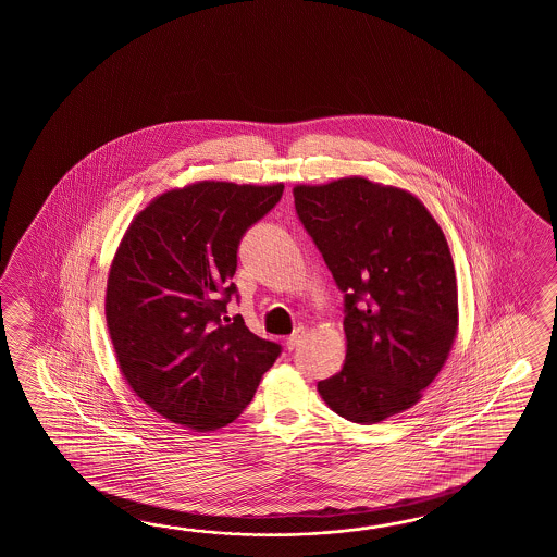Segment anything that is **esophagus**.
<instances>
[{"instance_id": "esophagus-1", "label": "esophagus", "mask_w": 557, "mask_h": 557, "mask_svg": "<svg viewBox=\"0 0 557 557\" xmlns=\"http://www.w3.org/2000/svg\"><path fill=\"white\" fill-rule=\"evenodd\" d=\"M305 336H307V331H305L302 326H298V329H295V332L286 338V348H288V350H295V348H298L300 343L305 341Z\"/></svg>"}]
</instances>
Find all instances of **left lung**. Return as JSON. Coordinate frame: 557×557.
Listing matches in <instances>:
<instances>
[{
  "mask_svg": "<svg viewBox=\"0 0 557 557\" xmlns=\"http://www.w3.org/2000/svg\"><path fill=\"white\" fill-rule=\"evenodd\" d=\"M298 221L344 295V367L320 380L322 400L356 424L414 406L458 331L450 249L410 193L368 178L295 187Z\"/></svg>",
  "mask_w": 557,
  "mask_h": 557,
  "instance_id": "8db88e82",
  "label": "left lung"
}]
</instances>
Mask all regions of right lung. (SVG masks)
Listing matches in <instances>:
<instances>
[{
	"mask_svg": "<svg viewBox=\"0 0 557 557\" xmlns=\"http://www.w3.org/2000/svg\"><path fill=\"white\" fill-rule=\"evenodd\" d=\"M283 190L214 181L166 190L119 245L106 296L119 367L143 403L175 424H231L283 352L240 314L225 317L238 296L231 278L240 238Z\"/></svg>",
	"mask_w": 557,
	"mask_h": 557,
	"instance_id": "1",
	"label": "right lung"
}]
</instances>
